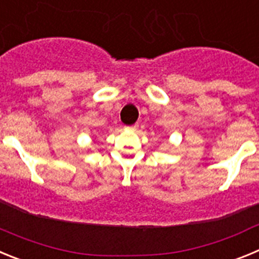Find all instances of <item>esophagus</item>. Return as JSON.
<instances>
[{
	"label": "esophagus",
	"instance_id": "34e87169",
	"mask_svg": "<svg viewBox=\"0 0 259 259\" xmlns=\"http://www.w3.org/2000/svg\"><path fill=\"white\" fill-rule=\"evenodd\" d=\"M137 127H139V124H132V125H125V130H130V131H135V130H137Z\"/></svg>",
	"mask_w": 259,
	"mask_h": 259
}]
</instances>
